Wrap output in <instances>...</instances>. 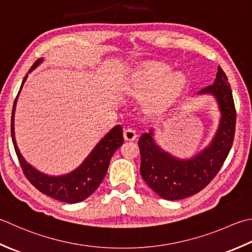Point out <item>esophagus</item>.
I'll return each mask as SVG.
<instances>
[{"label":"esophagus","instance_id":"34e87169","mask_svg":"<svg viewBox=\"0 0 252 252\" xmlns=\"http://www.w3.org/2000/svg\"><path fill=\"white\" fill-rule=\"evenodd\" d=\"M123 135H125V139L126 141H133L136 137V131L133 129V127H126L123 132Z\"/></svg>","mask_w":252,"mask_h":252}]
</instances>
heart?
Returning a JSON list of instances; mask_svg holds the SVG:
<instances>
[{"mask_svg":"<svg viewBox=\"0 0 252 252\" xmlns=\"http://www.w3.org/2000/svg\"><path fill=\"white\" fill-rule=\"evenodd\" d=\"M168 64L162 62H151L141 68L133 78L130 91L137 97L150 95L149 105L154 109L165 107L178 95L185 83L181 73H171Z\"/></svg>","mask_w":252,"mask_h":252,"instance_id":"b5f03b06","label":"heart"}]
</instances>
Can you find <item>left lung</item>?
<instances>
[{"instance_id":"8db88e82","label":"left lung","mask_w":252,"mask_h":252,"mask_svg":"<svg viewBox=\"0 0 252 252\" xmlns=\"http://www.w3.org/2000/svg\"><path fill=\"white\" fill-rule=\"evenodd\" d=\"M228 78L220 65L215 82L200 92L216 97L221 111L218 134L211 145L190 160H179L154 144L152 132L139 140L140 172L150 188L166 200H181L204 189L214 177L231 149L236 129V108Z\"/></svg>"}]
</instances>
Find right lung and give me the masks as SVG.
<instances>
[{
	"label": "right lung",
	"mask_w": 252,
	"mask_h": 252,
	"mask_svg": "<svg viewBox=\"0 0 252 252\" xmlns=\"http://www.w3.org/2000/svg\"><path fill=\"white\" fill-rule=\"evenodd\" d=\"M41 62L42 59H38V60L32 64V66L31 67L29 72H32L33 68H36ZM26 78L27 75L25 76L22 83V86L24 82L26 81ZM21 90H19V92H21ZM18 94L16 98H15L13 105L11 134L14 149L15 152H16L17 158L19 160V164H21L25 177H26L28 181L31 182L34 188L42 192L43 194L51 196V198L56 200L66 202V203H77V202L85 200L98 188V187H99L101 181L106 176L111 156L113 155V153L116 152V150L119 149L120 145H122V126L120 125L116 126L109 133H107L105 137L98 143L95 149H94L91 154L88 155L85 161H84L77 169L72 171L71 174L60 177H50L43 175L41 172H39L38 170L32 168L31 165L27 164L26 160H25L23 158V156L21 155V153H19L16 145V141H15L14 112Z\"/></svg>",
	"instance_id": "add662e5"
}]
</instances>
